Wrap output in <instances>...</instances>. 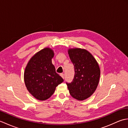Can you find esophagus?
Wrapping results in <instances>:
<instances>
[{
    "label": "esophagus",
    "mask_w": 128,
    "mask_h": 128,
    "mask_svg": "<svg viewBox=\"0 0 128 128\" xmlns=\"http://www.w3.org/2000/svg\"><path fill=\"white\" fill-rule=\"evenodd\" d=\"M60 76H61V77L62 78H64V74H63V73H62V74H60Z\"/></svg>",
    "instance_id": "obj_1"
}]
</instances>
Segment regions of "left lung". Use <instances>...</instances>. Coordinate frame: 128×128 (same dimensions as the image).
I'll return each mask as SVG.
<instances>
[{
  "instance_id": "8db88e82",
  "label": "left lung",
  "mask_w": 128,
  "mask_h": 128,
  "mask_svg": "<svg viewBox=\"0 0 128 128\" xmlns=\"http://www.w3.org/2000/svg\"><path fill=\"white\" fill-rule=\"evenodd\" d=\"M68 54L75 72L72 82L66 83L69 93L78 100H85L94 93L98 85L100 73L98 64L85 49L70 48Z\"/></svg>"
}]
</instances>
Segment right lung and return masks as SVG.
Listing matches in <instances>:
<instances>
[{"label":"right lung","instance_id":"right-lung-1","mask_svg":"<svg viewBox=\"0 0 128 128\" xmlns=\"http://www.w3.org/2000/svg\"><path fill=\"white\" fill-rule=\"evenodd\" d=\"M54 53L47 47L38 52L30 59L24 72V81L28 92L40 100L48 99L63 79L56 72L52 62Z\"/></svg>","mask_w":128,"mask_h":128}]
</instances>
